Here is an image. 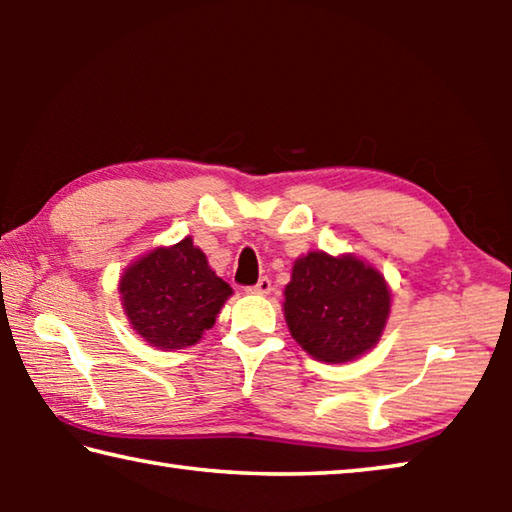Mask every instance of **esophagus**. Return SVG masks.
Returning a JSON list of instances; mask_svg holds the SVG:
<instances>
[{
    "label": "esophagus",
    "instance_id": "esophagus-1",
    "mask_svg": "<svg viewBox=\"0 0 512 512\" xmlns=\"http://www.w3.org/2000/svg\"><path fill=\"white\" fill-rule=\"evenodd\" d=\"M250 293H257V296H266V293H271V280L268 277H262L255 287H248Z\"/></svg>",
    "mask_w": 512,
    "mask_h": 512
}]
</instances>
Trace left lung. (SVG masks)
<instances>
[{
  "mask_svg": "<svg viewBox=\"0 0 512 512\" xmlns=\"http://www.w3.org/2000/svg\"><path fill=\"white\" fill-rule=\"evenodd\" d=\"M391 314V291L377 268L354 255L311 250L293 264L284 318L302 350L345 363L375 348Z\"/></svg>",
  "mask_w": 512,
  "mask_h": 512,
  "instance_id": "1",
  "label": "left lung"
}]
</instances>
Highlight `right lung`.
<instances>
[{"label": "right lung", "instance_id": "obj_1", "mask_svg": "<svg viewBox=\"0 0 512 512\" xmlns=\"http://www.w3.org/2000/svg\"><path fill=\"white\" fill-rule=\"evenodd\" d=\"M124 314L142 339L158 350H183L203 339L225 300L228 282L216 275L192 237L153 248L119 280Z\"/></svg>", "mask_w": 512, "mask_h": 512}]
</instances>
